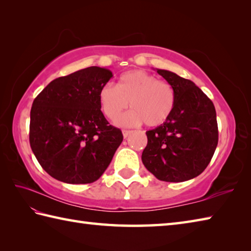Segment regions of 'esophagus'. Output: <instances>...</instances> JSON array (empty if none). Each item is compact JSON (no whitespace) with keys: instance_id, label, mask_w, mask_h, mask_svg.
<instances>
[{"instance_id":"esophagus-1","label":"esophagus","mask_w":251,"mask_h":251,"mask_svg":"<svg viewBox=\"0 0 251 251\" xmlns=\"http://www.w3.org/2000/svg\"><path fill=\"white\" fill-rule=\"evenodd\" d=\"M130 130H123V136H124V138H127L129 136V134H130Z\"/></svg>"}]
</instances>
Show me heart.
<instances>
[{
	"mask_svg": "<svg viewBox=\"0 0 251 251\" xmlns=\"http://www.w3.org/2000/svg\"><path fill=\"white\" fill-rule=\"evenodd\" d=\"M98 99L103 114L110 120L116 119L128 108L130 101L134 109L116 121V124L126 127L143 122L150 127L161 126L172 116L176 104L172 85L142 70L123 73L117 85L104 84L99 90Z\"/></svg>",
	"mask_w": 251,
	"mask_h": 251,
	"instance_id": "1",
	"label": "heart"
}]
</instances>
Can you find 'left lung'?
I'll return each instance as SVG.
<instances>
[{
	"label": "left lung",
	"mask_w": 251,
	"mask_h": 251,
	"mask_svg": "<svg viewBox=\"0 0 251 251\" xmlns=\"http://www.w3.org/2000/svg\"><path fill=\"white\" fill-rule=\"evenodd\" d=\"M176 95L172 116L148 130L142 163L158 180L182 182L204 172L218 145V124L212 101L201 89L174 72L156 69Z\"/></svg>",
	"instance_id": "left-lung-1"
}]
</instances>
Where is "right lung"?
Wrapping results in <instances>:
<instances>
[{
    "mask_svg": "<svg viewBox=\"0 0 251 251\" xmlns=\"http://www.w3.org/2000/svg\"><path fill=\"white\" fill-rule=\"evenodd\" d=\"M110 70L88 67L51 81L37 95L30 112L29 140L37 162L62 182L98 180L123 141L99 103Z\"/></svg>",
    "mask_w": 251,
    "mask_h": 251,
    "instance_id": "1",
    "label": "right lung"
}]
</instances>
